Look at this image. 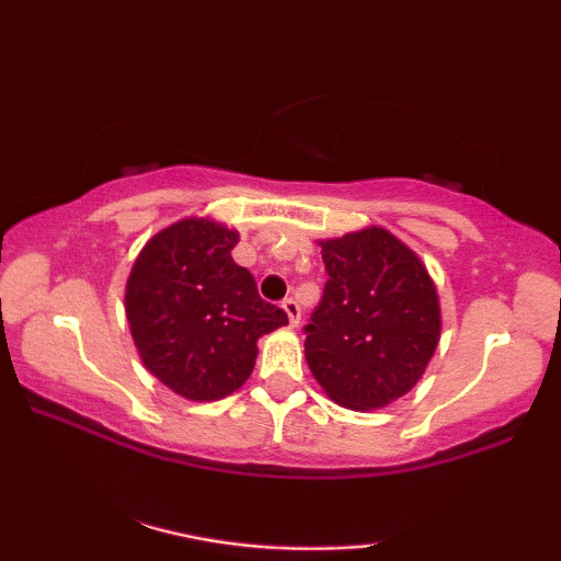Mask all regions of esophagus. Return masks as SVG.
Here are the masks:
<instances>
[{"mask_svg":"<svg viewBox=\"0 0 561 561\" xmlns=\"http://www.w3.org/2000/svg\"><path fill=\"white\" fill-rule=\"evenodd\" d=\"M283 311L288 313L290 327H298V321H301V306H298L294 298H286V301H283Z\"/></svg>","mask_w":561,"mask_h":561,"instance_id":"esophagus-1","label":"esophagus"}]
</instances>
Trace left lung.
Masks as SVG:
<instances>
[{
  "label": "left lung",
  "mask_w": 561,
  "mask_h": 561,
  "mask_svg": "<svg viewBox=\"0 0 561 561\" xmlns=\"http://www.w3.org/2000/svg\"><path fill=\"white\" fill-rule=\"evenodd\" d=\"M324 294L304 324L306 363L332 401L382 409L416 386L439 342V298L421 260L380 227L321 242Z\"/></svg>",
  "instance_id": "left-lung-1"
}]
</instances>
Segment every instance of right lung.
<instances>
[{
	"mask_svg": "<svg viewBox=\"0 0 561 561\" xmlns=\"http://www.w3.org/2000/svg\"><path fill=\"white\" fill-rule=\"evenodd\" d=\"M240 234L183 219L145 244L127 280V321L148 370L191 401H217L250 378L257 340L288 324L232 260Z\"/></svg>",
	"mask_w": 561,
	"mask_h": 561,
	"instance_id": "right-lung-1",
	"label": "right lung"
}]
</instances>
